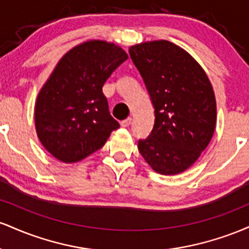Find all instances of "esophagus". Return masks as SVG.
<instances>
[{
  "mask_svg": "<svg viewBox=\"0 0 249 249\" xmlns=\"http://www.w3.org/2000/svg\"><path fill=\"white\" fill-rule=\"evenodd\" d=\"M131 121H132V119L130 118V117H128V118H126V119H124V121H122L121 122V125L123 127H127L128 125L131 124Z\"/></svg>",
  "mask_w": 249,
  "mask_h": 249,
  "instance_id": "34e87169",
  "label": "esophagus"
}]
</instances>
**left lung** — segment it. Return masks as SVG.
<instances>
[{
    "mask_svg": "<svg viewBox=\"0 0 249 249\" xmlns=\"http://www.w3.org/2000/svg\"><path fill=\"white\" fill-rule=\"evenodd\" d=\"M154 108V125L138 150L156 172L187 170L207 147L215 128L216 103L210 79L190 53L168 41L128 50Z\"/></svg>",
    "mask_w": 249,
    "mask_h": 249,
    "instance_id": "left-lung-1",
    "label": "left lung"
}]
</instances>
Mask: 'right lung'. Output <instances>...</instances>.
<instances>
[{"label": "right lung", "instance_id": "obj_1", "mask_svg": "<svg viewBox=\"0 0 249 249\" xmlns=\"http://www.w3.org/2000/svg\"><path fill=\"white\" fill-rule=\"evenodd\" d=\"M127 55L104 41H89L62 57L37 96V136L48 152L76 162L103 147L119 123L110 115L103 85Z\"/></svg>", "mask_w": 249, "mask_h": 249}]
</instances>
